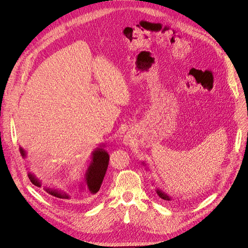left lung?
<instances>
[{"mask_svg":"<svg viewBox=\"0 0 248 248\" xmlns=\"http://www.w3.org/2000/svg\"><path fill=\"white\" fill-rule=\"evenodd\" d=\"M156 193L158 194V196H159L160 198H162V199H164V200H168V201L171 200V197L168 196L165 192H163V191L161 190V189H156Z\"/></svg>","mask_w":248,"mask_h":248,"instance_id":"left-lung-1","label":"left lung"}]
</instances>
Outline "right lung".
Instances as JSON below:
<instances>
[{"mask_svg":"<svg viewBox=\"0 0 248 248\" xmlns=\"http://www.w3.org/2000/svg\"><path fill=\"white\" fill-rule=\"evenodd\" d=\"M19 149H20V153H21L22 157L26 158L27 157L26 151L22 147H20ZM108 164H109V154L107 151L104 150V148H102V146H101V147H98L95 150H93L91 163L85 174V186L87 187L85 190H88L91 194H96L99 191V189L102 185V182H103L104 176L106 174ZM28 177L35 186L41 187L42 183L36 177L34 173L29 172ZM80 186H81L80 187L81 190H84V186L82 184ZM44 189H45V191L47 193H49L52 196H55L57 198H60V199H70L71 198V196L69 194H67L66 192H63L61 190H58V189L50 188V187H44Z\"/></svg>","mask_w":248,"mask_h":248,"instance_id":"1","label":"right lung"}]
</instances>
